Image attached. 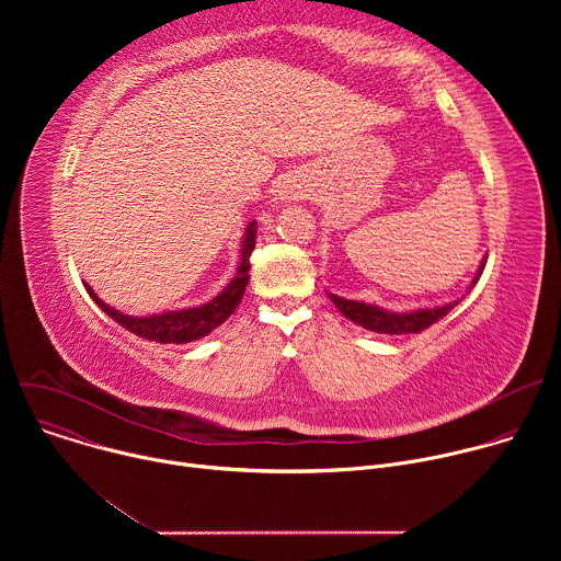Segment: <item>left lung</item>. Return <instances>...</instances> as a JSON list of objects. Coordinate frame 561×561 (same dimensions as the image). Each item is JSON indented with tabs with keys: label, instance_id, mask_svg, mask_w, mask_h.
<instances>
[{
	"label": "left lung",
	"instance_id": "left-lung-1",
	"mask_svg": "<svg viewBox=\"0 0 561 561\" xmlns=\"http://www.w3.org/2000/svg\"><path fill=\"white\" fill-rule=\"evenodd\" d=\"M484 271V262L482 266H479L474 279L470 286L477 284L479 275H482ZM331 301L340 308L342 314H346L351 322L359 324L362 329L366 331H375V333H383V335H407V333H422L424 329L433 327L435 322H439V319L444 314H448L459 301H450L446 306H437V308H422V310H415V312H386L377 306H370V304H362V301H353V299H344V297H337L333 293H329Z\"/></svg>",
	"mask_w": 561,
	"mask_h": 561
}]
</instances>
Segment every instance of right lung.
<instances>
[{
	"mask_svg": "<svg viewBox=\"0 0 561 561\" xmlns=\"http://www.w3.org/2000/svg\"><path fill=\"white\" fill-rule=\"evenodd\" d=\"M255 234H257V221H251L244 232V244H242V262H239L237 277L208 304L197 306V308H184V310H173V312H162V314H150V317H128L108 304H104L91 286L89 293L95 299V304L113 317L117 324H122L126 331L135 333L141 340L159 342V344H186L195 342L199 337H206L213 329L221 327L226 319L234 312L244 297L247 284H249V268H251V253L255 249Z\"/></svg>",
	"mask_w": 561,
	"mask_h": 561,
	"instance_id": "1",
	"label": "right lung"
}]
</instances>
